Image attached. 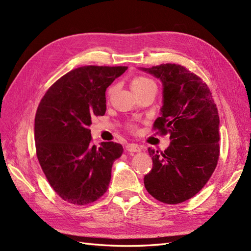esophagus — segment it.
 I'll return each instance as SVG.
<instances>
[{"label":"esophagus","mask_w":251,"mask_h":251,"mask_svg":"<svg viewBox=\"0 0 251 251\" xmlns=\"http://www.w3.org/2000/svg\"><path fill=\"white\" fill-rule=\"evenodd\" d=\"M126 150L128 151H133V153H138V151H141L142 149L140 146H138L137 143H131V144H127Z\"/></svg>","instance_id":"34e87169"}]
</instances>
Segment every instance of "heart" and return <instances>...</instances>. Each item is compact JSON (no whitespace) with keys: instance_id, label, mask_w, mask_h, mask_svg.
I'll return each mask as SVG.
<instances>
[{"instance_id":"1","label":"heart","mask_w":251,"mask_h":251,"mask_svg":"<svg viewBox=\"0 0 251 251\" xmlns=\"http://www.w3.org/2000/svg\"><path fill=\"white\" fill-rule=\"evenodd\" d=\"M153 86H155V82L153 80L143 76L135 77L131 82V88L134 92H137V91L143 90L148 87H153Z\"/></svg>"}]
</instances>
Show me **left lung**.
I'll return each instance as SVG.
<instances>
[{
	"instance_id": "1",
	"label": "left lung",
	"mask_w": 251,
	"mask_h": 251,
	"mask_svg": "<svg viewBox=\"0 0 251 251\" xmlns=\"http://www.w3.org/2000/svg\"><path fill=\"white\" fill-rule=\"evenodd\" d=\"M139 70L162 83V107L154 127L170 134L163 153L149 148L153 169L144 186L155 199L177 204L206 184L219 159L220 119L207 85L184 67L163 64Z\"/></svg>"
}]
</instances>
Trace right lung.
Listing matches in <instances>:
<instances>
[{"label":"right lung","mask_w":251,"mask_h":251,"mask_svg":"<svg viewBox=\"0 0 251 251\" xmlns=\"http://www.w3.org/2000/svg\"><path fill=\"white\" fill-rule=\"evenodd\" d=\"M127 67L85 66L65 74L44 95L34 119L36 155L55 193L86 205L107 192L114 161L124 148L91 142L92 118L104 115L105 90Z\"/></svg>","instance_id":"1"}]
</instances>
